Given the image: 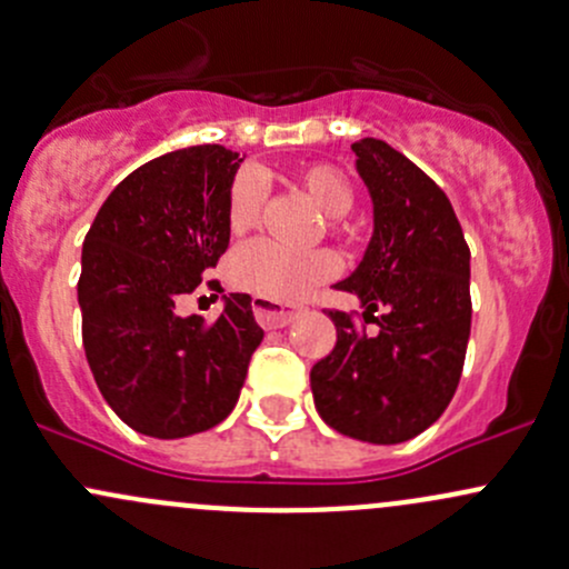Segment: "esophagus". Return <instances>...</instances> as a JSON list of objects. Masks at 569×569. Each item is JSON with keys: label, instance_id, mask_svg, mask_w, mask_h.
Wrapping results in <instances>:
<instances>
[{"label": "esophagus", "instance_id": "esophagus-1", "mask_svg": "<svg viewBox=\"0 0 569 569\" xmlns=\"http://www.w3.org/2000/svg\"><path fill=\"white\" fill-rule=\"evenodd\" d=\"M252 309H254V317H258V322L266 328V331H273V328H287L292 320H298V317H301V309H284V307H279V303L268 301V298H254Z\"/></svg>", "mask_w": 569, "mask_h": 569}]
</instances>
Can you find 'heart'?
I'll return each mask as SVG.
<instances>
[{
    "instance_id": "heart-1",
    "label": "heart",
    "mask_w": 569,
    "mask_h": 569,
    "mask_svg": "<svg viewBox=\"0 0 569 569\" xmlns=\"http://www.w3.org/2000/svg\"><path fill=\"white\" fill-rule=\"evenodd\" d=\"M298 184L309 194L311 203L326 217L339 219L352 209L356 189L347 173L336 164L315 162L301 168ZM266 184L258 170H243L230 189L228 222L236 236L247 233L258 224ZM339 262L331 252H287L271 241H252L241 247L230 258V282L241 290L254 292L258 298H268L277 303H296L309 296L317 284L331 279Z\"/></svg>"
}]
</instances>
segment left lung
I'll use <instances>...</instances> for the list:
<instances>
[{"label": "left lung", "instance_id": "left-lung-1", "mask_svg": "<svg viewBox=\"0 0 569 569\" xmlns=\"http://www.w3.org/2000/svg\"><path fill=\"white\" fill-rule=\"evenodd\" d=\"M356 170L369 189V247L339 290L358 296L380 331L358 336L350 315L336 326L331 356L311 366L320 418L345 437L399 445L437 423L453 399L467 356L469 247L453 206L423 170L377 138H360Z\"/></svg>", "mask_w": 569, "mask_h": 569}]
</instances>
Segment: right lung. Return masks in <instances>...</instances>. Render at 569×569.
<instances>
[{
    "instance_id": "obj_1",
    "label": "right lung",
    "mask_w": 569,
    "mask_h": 569,
    "mask_svg": "<svg viewBox=\"0 0 569 569\" xmlns=\"http://www.w3.org/2000/svg\"><path fill=\"white\" fill-rule=\"evenodd\" d=\"M243 160L209 143L140 164L83 238L78 307L89 369L113 412L146 437L181 439L222 423L262 341L247 292L222 296L211 326L176 311L228 249Z\"/></svg>"
}]
</instances>
